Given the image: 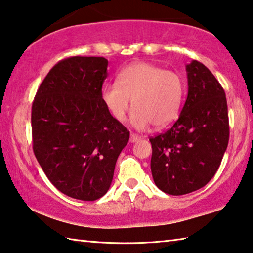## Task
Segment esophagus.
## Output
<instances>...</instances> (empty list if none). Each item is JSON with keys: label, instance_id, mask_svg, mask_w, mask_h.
Listing matches in <instances>:
<instances>
[{"label": "esophagus", "instance_id": "1", "mask_svg": "<svg viewBox=\"0 0 253 253\" xmlns=\"http://www.w3.org/2000/svg\"><path fill=\"white\" fill-rule=\"evenodd\" d=\"M139 139H141V137H139L138 135L133 134V133L130 134V138H129V141H130L131 143H135V142H137V141H139Z\"/></svg>", "mask_w": 253, "mask_h": 253}]
</instances>
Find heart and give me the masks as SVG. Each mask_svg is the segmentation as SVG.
<instances>
[{
	"mask_svg": "<svg viewBox=\"0 0 253 253\" xmlns=\"http://www.w3.org/2000/svg\"><path fill=\"white\" fill-rule=\"evenodd\" d=\"M183 79L173 71L150 63H135L118 73L117 82L103 85L101 98L108 111L119 123L127 118L130 106L131 125L147 129L162 128L177 119L184 98Z\"/></svg>",
	"mask_w": 253,
	"mask_h": 253,
	"instance_id": "1",
	"label": "heart"
}]
</instances>
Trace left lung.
I'll use <instances>...</instances> for the list:
<instances>
[{"label": "left lung", "mask_w": 253, "mask_h": 253, "mask_svg": "<svg viewBox=\"0 0 253 253\" xmlns=\"http://www.w3.org/2000/svg\"><path fill=\"white\" fill-rule=\"evenodd\" d=\"M188 95L179 118L166 133L150 138L151 171L169 195L196 191L210 182L225 153L230 128L225 92L197 61L186 65Z\"/></svg>", "instance_id": "left-lung-1"}]
</instances>
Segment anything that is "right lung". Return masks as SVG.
Here are the masks:
<instances>
[{
	"label": "right lung",
	"instance_id": "obj_1",
	"mask_svg": "<svg viewBox=\"0 0 253 253\" xmlns=\"http://www.w3.org/2000/svg\"><path fill=\"white\" fill-rule=\"evenodd\" d=\"M107 67L103 57L63 59L40 84L31 110L36 159L59 191L80 200L107 194L129 139L102 101Z\"/></svg>",
	"mask_w": 253,
	"mask_h": 253
}]
</instances>
